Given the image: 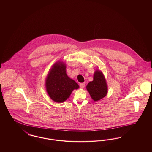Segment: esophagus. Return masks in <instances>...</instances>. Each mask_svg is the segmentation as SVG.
I'll return each instance as SVG.
<instances>
[{"mask_svg": "<svg viewBox=\"0 0 152 152\" xmlns=\"http://www.w3.org/2000/svg\"><path fill=\"white\" fill-rule=\"evenodd\" d=\"M86 86V83H81L80 84V87H81V88H83L84 87H85Z\"/></svg>", "mask_w": 152, "mask_h": 152, "instance_id": "34e87169", "label": "esophagus"}]
</instances>
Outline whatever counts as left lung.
<instances>
[{
	"label": "left lung",
	"mask_w": 152,
	"mask_h": 152,
	"mask_svg": "<svg viewBox=\"0 0 152 152\" xmlns=\"http://www.w3.org/2000/svg\"><path fill=\"white\" fill-rule=\"evenodd\" d=\"M92 99L96 101L104 97L108 92V88L102 73L97 71L94 73V80L89 82L87 86Z\"/></svg>",
	"instance_id": "left-lung-1"
}]
</instances>
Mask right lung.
<instances>
[{
	"label": "right lung",
	"mask_w": 152,
	"mask_h": 152,
	"mask_svg": "<svg viewBox=\"0 0 152 152\" xmlns=\"http://www.w3.org/2000/svg\"><path fill=\"white\" fill-rule=\"evenodd\" d=\"M65 65L58 61L53 65L47 77L45 86L51 99L63 102L70 96L73 90L79 88V85L70 79L66 73Z\"/></svg>",
	"instance_id": "right-lung-1"
}]
</instances>
